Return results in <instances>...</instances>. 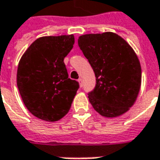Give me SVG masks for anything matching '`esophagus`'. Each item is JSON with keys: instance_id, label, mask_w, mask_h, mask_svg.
I'll return each mask as SVG.
<instances>
[{"instance_id": "obj_1", "label": "esophagus", "mask_w": 160, "mask_h": 160, "mask_svg": "<svg viewBox=\"0 0 160 160\" xmlns=\"http://www.w3.org/2000/svg\"><path fill=\"white\" fill-rule=\"evenodd\" d=\"M78 83H79L80 87H82V86H83V80H82L81 78H79V79H78Z\"/></svg>"}]
</instances>
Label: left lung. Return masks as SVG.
Returning a JSON list of instances; mask_svg holds the SVG:
<instances>
[{
    "mask_svg": "<svg viewBox=\"0 0 160 160\" xmlns=\"http://www.w3.org/2000/svg\"><path fill=\"white\" fill-rule=\"evenodd\" d=\"M78 46L95 74L94 89L88 92L92 106L106 118L126 113L138 96L142 68L126 41L106 32L79 36Z\"/></svg>",
    "mask_w": 160,
    "mask_h": 160,
    "instance_id": "8db88e82",
    "label": "left lung"
}]
</instances>
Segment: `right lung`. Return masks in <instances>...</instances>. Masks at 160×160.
Segmentation results:
<instances>
[{
    "label": "right lung",
    "instance_id": "right-lung-1",
    "mask_svg": "<svg viewBox=\"0 0 160 160\" xmlns=\"http://www.w3.org/2000/svg\"><path fill=\"white\" fill-rule=\"evenodd\" d=\"M74 43L73 34L40 37L19 60L18 88L25 106L40 119L58 121L70 109L79 83L68 78L64 58Z\"/></svg>",
    "mask_w": 160,
    "mask_h": 160
}]
</instances>
